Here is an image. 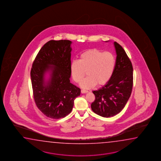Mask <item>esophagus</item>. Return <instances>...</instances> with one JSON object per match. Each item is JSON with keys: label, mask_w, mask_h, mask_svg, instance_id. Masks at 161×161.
Instances as JSON below:
<instances>
[{"label": "esophagus", "mask_w": 161, "mask_h": 161, "mask_svg": "<svg viewBox=\"0 0 161 161\" xmlns=\"http://www.w3.org/2000/svg\"><path fill=\"white\" fill-rule=\"evenodd\" d=\"M87 92H88V91L85 90H81V93L82 94H85V93H87Z\"/></svg>", "instance_id": "obj_1"}]
</instances>
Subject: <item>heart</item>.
<instances>
[{
    "mask_svg": "<svg viewBox=\"0 0 161 161\" xmlns=\"http://www.w3.org/2000/svg\"><path fill=\"white\" fill-rule=\"evenodd\" d=\"M115 58L110 52H102L96 48L86 50L80 54L79 60L70 64V71L73 80L80 82L82 88H91L95 86L105 85L110 80L115 67Z\"/></svg>",
    "mask_w": 161,
    "mask_h": 161,
    "instance_id": "obj_1",
    "label": "heart"
}]
</instances>
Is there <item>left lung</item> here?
<instances>
[{
    "label": "left lung",
    "instance_id": "8db88e82",
    "mask_svg": "<svg viewBox=\"0 0 161 161\" xmlns=\"http://www.w3.org/2000/svg\"><path fill=\"white\" fill-rule=\"evenodd\" d=\"M106 42H109L106 41ZM117 55L113 74L106 85L93 91L95 99L91 104L92 110L101 117H113L125 106L132 92V64L122 47L114 42Z\"/></svg>",
    "mask_w": 161,
    "mask_h": 161
}]
</instances>
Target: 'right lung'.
I'll return each instance as SVG.
<instances>
[{
	"label": "right lung",
	"instance_id": "1",
	"mask_svg": "<svg viewBox=\"0 0 161 161\" xmlns=\"http://www.w3.org/2000/svg\"><path fill=\"white\" fill-rule=\"evenodd\" d=\"M72 42L50 41L41 48L31 70L35 103L46 116L60 119L73 110L80 89L70 83Z\"/></svg>",
	"mask_w": 161,
	"mask_h": 161
}]
</instances>
